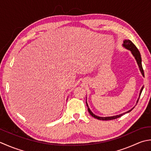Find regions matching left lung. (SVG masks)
Masks as SVG:
<instances>
[{
  "instance_id": "obj_1",
  "label": "left lung",
  "mask_w": 151,
  "mask_h": 151,
  "mask_svg": "<svg viewBox=\"0 0 151 151\" xmlns=\"http://www.w3.org/2000/svg\"><path fill=\"white\" fill-rule=\"evenodd\" d=\"M122 46L124 47L125 49H127V50L130 51L131 53L132 54V55L134 57L135 59H136V62H137V64L138 66H139V70L140 72L141 73V74H142V76L144 77V71L143 70V67H142V64H141V55H140V53L139 50H137V48L136 47V46L133 43H132L130 40H124V41H123V44H122ZM143 87L144 86H143L142 87H141V90H140V92H139V98H138V99L137 100V102H136V104H137V101L138 100H139V98L140 97V95L141 94V93H142V91L143 89ZM86 104H87V106L88 107V111L89 112V113H90L91 115H92L93 116V117L96 118L97 119H99V120H101V121H108V120H113V119H117L119 117H120V116H121L122 115H123L124 114H125V113H129L133 109L134 107H135V106L134 107H132V108L130 110H128V111L125 112V113H121V114H119V115H114V116H97L95 114H94V113L91 111V110L90 109V108H89V107L88 106V104L87 102V100H86Z\"/></svg>"
}]
</instances>
